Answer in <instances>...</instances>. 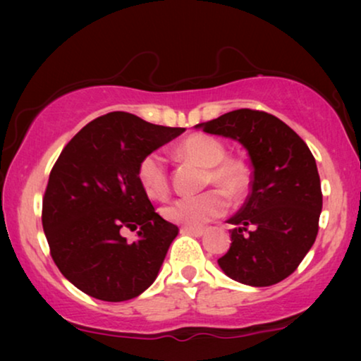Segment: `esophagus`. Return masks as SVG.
Returning a JSON list of instances; mask_svg holds the SVG:
<instances>
[{
  "mask_svg": "<svg viewBox=\"0 0 361 361\" xmlns=\"http://www.w3.org/2000/svg\"><path fill=\"white\" fill-rule=\"evenodd\" d=\"M180 233L190 235V236H197V238H199V236H202V235L205 233V230L204 228H189V226H182Z\"/></svg>",
  "mask_w": 361,
  "mask_h": 361,
  "instance_id": "34e87169",
  "label": "esophagus"
}]
</instances>
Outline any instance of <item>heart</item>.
<instances>
[{"label":"heart","instance_id":"1","mask_svg":"<svg viewBox=\"0 0 361 361\" xmlns=\"http://www.w3.org/2000/svg\"><path fill=\"white\" fill-rule=\"evenodd\" d=\"M177 156L205 167L204 185H216L231 199L240 197L245 192L248 184L246 167L240 161L228 159L225 145L215 136L199 133L185 137L177 146ZM137 180L151 199H166L171 190L166 157L157 151L142 157L137 166ZM221 192L207 190L200 195L180 197L162 207L161 214L172 224L197 228L224 214L226 200Z\"/></svg>","mask_w":361,"mask_h":361}]
</instances>
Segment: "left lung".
<instances>
[{
  "mask_svg": "<svg viewBox=\"0 0 361 361\" xmlns=\"http://www.w3.org/2000/svg\"><path fill=\"white\" fill-rule=\"evenodd\" d=\"M195 128L238 141L253 166L250 195L228 220L231 245L219 266L241 284H278L298 269L319 231L322 190L312 152L279 118L250 108Z\"/></svg>",
  "mask_w": 361,
  "mask_h": 361,
  "instance_id": "left-lung-1",
  "label": "left lung"
}]
</instances>
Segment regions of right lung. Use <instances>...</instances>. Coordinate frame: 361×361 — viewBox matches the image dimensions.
<instances>
[{
  "label": "right lung",
  "instance_id": "add662e5",
  "mask_svg": "<svg viewBox=\"0 0 361 361\" xmlns=\"http://www.w3.org/2000/svg\"><path fill=\"white\" fill-rule=\"evenodd\" d=\"M184 131L113 111L62 149L44 194L42 226L54 263L82 293L121 302L154 283L179 228L156 214L137 166ZM123 228L140 229L138 238L126 242Z\"/></svg>",
  "mask_w": 361,
  "mask_h": 361
}]
</instances>
